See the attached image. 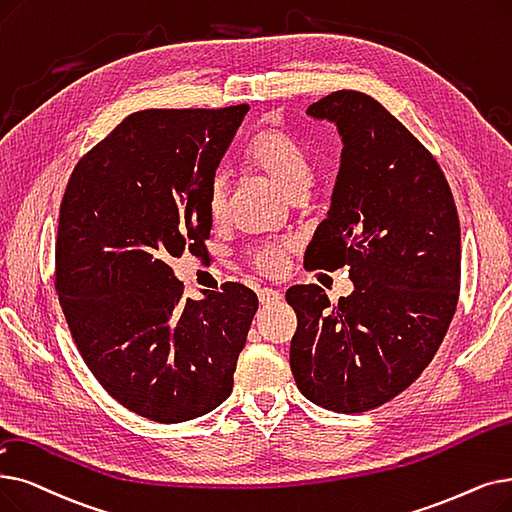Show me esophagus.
I'll return each instance as SVG.
<instances>
[{"instance_id":"obj_1","label":"esophagus","mask_w":512,"mask_h":512,"mask_svg":"<svg viewBox=\"0 0 512 512\" xmlns=\"http://www.w3.org/2000/svg\"><path fill=\"white\" fill-rule=\"evenodd\" d=\"M282 299V293L280 291H274V288H261L259 291V301L263 305H270V303H276Z\"/></svg>"}]
</instances>
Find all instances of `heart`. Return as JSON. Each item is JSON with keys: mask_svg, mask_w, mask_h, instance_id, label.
<instances>
[{"mask_svg": "<svg viewBox=\"0 0 512 512\" xmlns=\"http://www.w3.org/2000/svg\"><path fill=\"white\" fill-rule=\"evenodd\" d=\"M247 163L261 171L268 180L280 188L288 198L305 194L314 180L309 154L305 148L282 129H268L259 133L247 150ZM228 182L217 173L211 177L207 188V213L213 224H219L226 215ZM293 244L288 240L263 242L249 253V263L257 272L278 274L284 268V259L291 253Z\"/></svg>", "mask_w": 512, "mask_h": 512, "instance_id": "1", "label": "heart"}]
</instances>
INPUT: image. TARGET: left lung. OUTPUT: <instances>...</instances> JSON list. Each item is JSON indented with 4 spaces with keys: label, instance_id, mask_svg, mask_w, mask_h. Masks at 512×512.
I'll return each instance as SVG.
<instances>
[{
    "label": "left lung",
    "instance_id": "1",
    "mask_svg": "<svg viewBox=\"0 0 512 512\" xmlns=\"http://www.w3.org/2000/svg\"><path fill=\"white\" fill-rule=\"evenodd\" d=\"M307 115L337 123L343 152L305 265H349L355 291L332 305L318 284L288 288L291 370L309 402L355 414L408 389L446 337L460 291V221L439 163L381 102L339 90Z\"/></svg>",
    "mask_w": 512,
    "mask_h": 512
}]
</instances>
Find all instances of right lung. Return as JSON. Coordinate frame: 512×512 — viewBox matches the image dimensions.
I'll list each match as a JSON object with an SVG mask.
<instances>
[{
    "instance_id": "add662e5",
    "label": "right lung",
    "mask_w": 512,
    "mask_h": 512,
    "mask_svg": "<svg viewBox=\"0 0 512 512\" xmlns=\"http://www.w3.org/2000/svg\"><path fill=\"white\" fill-rule=\"evenodd\" d=\"M247 113H133L77 161L60 203L54 284L81 358L121 406L165 425L226 402L259 307L238 282L188 299L169 265L207 249V188Z\"/></svg>"
}]
</instances>
